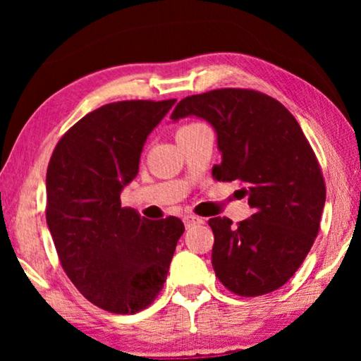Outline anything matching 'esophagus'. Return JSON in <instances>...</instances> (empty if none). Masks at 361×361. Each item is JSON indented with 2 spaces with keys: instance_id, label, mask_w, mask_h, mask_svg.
Wrapping results in <instances>:
<instances>
[{
  "instance_id": "1",
  "label": "esophagus",
  "mask_w": 361,
  "mask_h": 361,
  "mask_svg": "<svg viewBox=\"0 0 361 361\" xmlns=\"http://www.w3.org/2000/svg\"><path fill=\"white\" fill-rule=\"evenodd\" d=\"M184 224L185 226H195V225H202L204 224V219L195 215H184Z\"/></svg>"
}]
</instances>
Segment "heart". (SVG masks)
<instances>
[{"instance_id":"1","label":"heart","mask_w":361,"mask_h":361,"mask_svg":"<svg viewBox=\"0 0 361 361\" xmlns=\"http://www.w3.org/2000/svg\"><path fill=\"white\" fill-rule=\"evenodd\" d=\"M190 126H194V125H187V126H184V128H180V130H185V128H190ZM179 130V131H180Z\"/></svg>"}]
</instances>
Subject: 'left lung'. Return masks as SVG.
I'll return each instance as SVG.
<instances>
[{
  "label": "left lung",
  "mask_w": 361,
  "mask_h": 361,
  "mask_svg": "<svg viewBox=\"0 0 361 361\" xmlns=\"http://www.w3.org/2000/svg\"><path fill=\"white\" fill-rule=\"evenodd\" d=\"M197 116L212 125L221 164L216 179L238 180L250 219L209 220L212 266L231 293L255 298L293 278L319 233L325 184L317 157L288 108L264 93L220 88L177 103L171 120Z\"/></svg>",
  "instance_id": "8db88e82"
}]
</instances>
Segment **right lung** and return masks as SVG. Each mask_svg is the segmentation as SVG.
<instances>
[{"label": "right lung", "instance_id": "right-lung-1", "mask_svg": "<svg viewBox=\"0 0 361 361\" xmlns=\"http://www.w3.org/2000/svg\"><path fill=\"white\" fill-rule=\"evenodd\" d=\"M174 103H108L75 123L49 162L46 220L59 259L75 288L108 312L135 314L152 302L184 233L177 216L146 220L120 202L147 136Z\"/></svg>", "mask_w": 361, "mask_h": 361}]
</instances>
